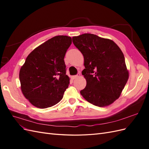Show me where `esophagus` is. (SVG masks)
<instances>
[{
  "label": "esophagus",
  "instance_id": "esophagus-1",
  "mask_svg": "<svg viewBox=\"0 0 149 149\" xmlns=\"http://www.w3.org/2000/svg\"><path fill=\"white\" fill-rule=\"evenodd\" d=\"M81 76V73H78L76 75H74L73 76V79H76V78H78V77H79V76Z\"/></svg>",
  "mask_w": 149,
  "mask_h": 149
}]
</instances>
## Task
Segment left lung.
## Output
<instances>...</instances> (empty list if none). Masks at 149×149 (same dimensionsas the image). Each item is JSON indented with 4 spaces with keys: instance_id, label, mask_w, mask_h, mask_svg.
I'll list each match as a JSON object with an SVG mask.
<instances>
[{
    "instance_id": "1",
    "label": "left lung",
    "mask_w": 149,
    "mask_h": 149,
    "mask_svg": "<svg viewBox=\"0 0 149 149\" xmlns=\"http://www.w3.org/2000/svg\"><path fill=\"white\" fill-rule=\"evenodd\" d=\"M72 40L84 60L82 74L86 86L81 94L93 105H110L119 97L129 78L123 53L112 40L94 34H82Z\"/></svg>"
}]
</instances>
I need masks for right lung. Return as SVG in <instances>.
Here are the masks:
<instances>
[{"label": "right lung", "instance_id": "right-lung-1", "mask_svg": "<svg viewBox=\"0 0 149 149\" xmlns=\"http://www.w3.org/2000/svg\"><path fill=\"white\" fill-rule=\"evenodd\" d=\"M71 38L58 35L31 52L21 67V90L34 106L44 109L59 102L68 87L64 58Z\"/></svg>", "mask_w": 149, "mask_h": 149}]
</instances>
